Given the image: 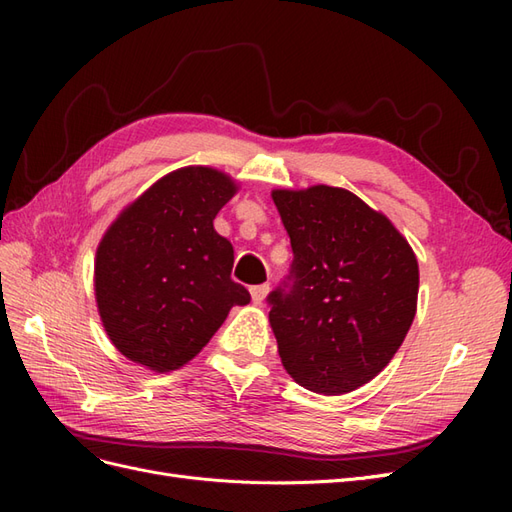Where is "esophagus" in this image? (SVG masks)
<instances>
[{
  "label": "esophagus",
  "mask_w": 512,
  "mask_h": 512,
  "mask_svg": "<svg viewBox=\"0 0 512 512\" xmlns=\"http://www.w3.org/2000/svg\"><path fill=\"white\" fill-rule=\"evenodd\" d=\"M267 292H269V284H258V286H252V288H250V294H252V301H254L256 305H260L262 301H265V297H267Z\"/></svg>",
  "instance_id": "1"
}]
</instances>
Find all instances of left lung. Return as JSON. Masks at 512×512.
Segmentation results:
<instances>
[{
    "instance_id": "8db88e82",
    "label": "left lung",
    "mask_w": 512,
    "mask_h": 512,
    "mask_svg": "<svg viewBox=\"0 0 512 512\" xmlns=\"http://www.w3.org/2000/svg\"><path fill=\"white\" fill-rule=\"evenodd\" d=\"M292 265L269 297L282 365L303 389L344 395L391 363L416 314L418 262L386 215L331 185L273 190Z\"/></svg>"
}]
</instances>
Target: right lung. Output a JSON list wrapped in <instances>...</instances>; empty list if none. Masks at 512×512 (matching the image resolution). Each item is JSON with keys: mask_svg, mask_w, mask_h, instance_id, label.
<instances>
[{"mask_svg": "<svg viewBox=\"0 0 512 512\" xmlns=\"http://www.w3.org/2000/svg\"><path fill=\"white\" fill-rule=\"evenodd\" d=\"M237 183L207 166L156 181L106 230L96 252V301L106 335L151 371L183 367L250 303L232 282L235 252L213 228Z\"/></svg>", "mask_w": 512, "mask_h": 512, "instance_id": "obj_1", "label": "right lung"}]
</instances>
